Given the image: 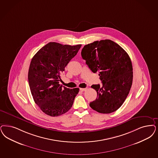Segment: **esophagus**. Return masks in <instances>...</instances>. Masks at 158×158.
Listing matches in <instances>:
<instances>
[{
    "label": "esophagus",
    "mask_w": 158,
    "mask_h": 158,
    "mask_svg": "<svg viewBox=\"0 0 158 158\" xmlns=\"http://www.w3.org/2000/svg\"><path fill=\"white\" fill-rule=\"evenodd\" d=\"M86 89H87L86 88H80V90H81V92H84V91H85Z\"/></svg>",
    "instance_id": "obj_1"
}]
</instances>
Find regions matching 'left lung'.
Wrapping results in <instances>:
<instances>
[{
  "label": "left lung",
  "instance_id": "8db88e82",
  "mask_svg": "<svg viewBox=\"0 0 158 158\" xmlns=\"http://www.w3.org/2000/svg\"><path fill=\"white\" fill-rule=\"evenodd\" d=\"M93 73H98L102 86L91 87L98 93L89 105L100 113L109 114L120 108L128 95L133 79L132 65L125 50L110 40L96 41L84 46L81 52Z\"/></svg>",
  "mask_w": 158,
  "mask_h": 158
}]
</instances>
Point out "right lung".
<instances>
[{
	"label": "right lung",
	"mask_w": 158,
	"mask_h": 158,
	"mask_svg": "<svg viewBox=\"0 0 158 158\" xmlns=\"http://www.w3.org/2000/svg\"><path fill=\"white\" fill-rule=\"evenodd\" d=\"M81 46L51 42L33 56L28 73V83L35 103L45 114L57 117L72 107L79 89L62 87L59 82L66 66Z\"/></svg>",
	"instance_id": "right-lung-1"
}]
</instances>
